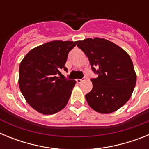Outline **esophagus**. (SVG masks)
I'll use <instances>...</instances> for the list:
<instances>
[{
  "instance_id": "34e87169",
  "label": "esophagus",
  "mask_w": 149,
  "mask_h": 149,
  "mask_svg": "<svg viewBox=\"0 0 149 149\" xmlns=\"http://www.w3.org/2000/svg\"><path fill=\"white\" fill-rule=\"evenodd\" d=\"M84 80H85V77H84L83 79H77V80H76V81H77V84H81V83H82Z\"/></svg>"
}]
</instances>
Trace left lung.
Listing matches in <instances>:
<instances>
[{"label":"left lung","mask_w":149,"mask_h":149,"mask_svg":"<svg viewBox=\"0 0 149 149\" xmlns=\"http://www.w3.org/2000/svg\"><path fill=\"white\" fill-rule=\"evenodd\" d=\"M74 42L89 58L92 69L98 74L91 81L93 89L85 95L88 104L101 114L119 110L130 99L136 82L128 54L103 38H87Z\"/></svg>","instance_id":"left-lung-1"}]
</instances>
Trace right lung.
I'll return each instance as SVG.
<instances>
[{
  "mask_svg": "<svg viewBox=\"0 0 149 149\" xmlns=\"http://www.w3.org/2000/svg\"><path fill=\"white\" fill-rule=\"evenodd\" d=\"M72 41H51L30 50L19 65L18 85L30 107L44 115L63 110L68 103L74 80H62L68 52L75 46Z\"/></svg>",
  "mask_w": 149,
  "mask_h": 149,
  "instance_id": "add662e5",
  "label": "right lung"
}]
</instances>
